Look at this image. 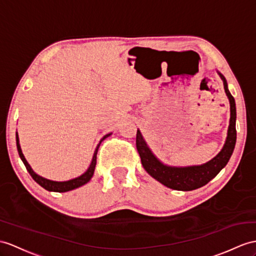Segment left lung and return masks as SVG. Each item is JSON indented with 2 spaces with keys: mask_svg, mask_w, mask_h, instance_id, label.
Wrapping results in <instances>:
<instances>
[{
  "mask_svg": "<svg viewBox=\"0 0 256 256\" xmlns=\"http://www.w3.org/2000/svg\"><path fill=\"white\" fill-rule=\"evenodd\" d=\"M218 74H220L222 80L224 89H225L226 94L229 98L230 122L225 144H224L222 151L214 158H212L208 163L196 166H167L162 163L152 153L151 150L148 146L146 142L143 139L140 130L138 129V132H136V144L141 158L142 166L144 167V170L148 172V175H151L154 179H156L158 182L168 186V188L180 191H191L201 188V186L210 182L227 165L229 158H232L236 140V102L232 93L228 90L225 77L220 72H218Z\"/></svg>",
  "mask_w": 256,
  "mask_h": 256,
  "instance_id": "left-lung-1",
  "label": "left lung"
}]
</instances>
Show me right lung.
<instances>
[{
	"instance_id": "obj_1",
	"label": "right lung",
	"mask_w": 256,
	"mask_h": 256,
	"mask_svg": "<svg viewBox=\"0 0 256 256\" xmlns=\"http://www.w3.org/2000/svg\"><path fill=\"white\" fill-rule=\"evenodd\" d=\"M110 134H105L103 136V139L100 141V143L98 144L96 151H94V154H93V158H92V160H91V164L89 166L88 170H86V172H84L82 175L77 177V178H74V179H70V180H67V182H53V180H50V179H46V178H43L41 176H39L38 174H36L32 168L30 167V165L28 164V162L26 160V158H24V154L22 152V148H20V138H18V134L16 132V144H17V151H18V154H20V156L22 160L24 165L26 166L28 172L30 174V176L34 178V182L36 184H39L42 188H44L46 190L48 191H53V192H67V191H70V190H74L76 188H79V186L86 184V182H90V179L92 178L93 174H94V168H96V154H98V146L100 144H101V142L106 139L108 136H110Z\"/></svg>"
}]
</instances>
